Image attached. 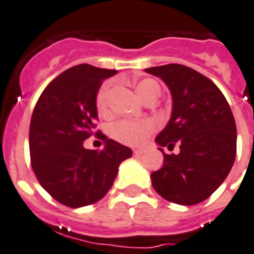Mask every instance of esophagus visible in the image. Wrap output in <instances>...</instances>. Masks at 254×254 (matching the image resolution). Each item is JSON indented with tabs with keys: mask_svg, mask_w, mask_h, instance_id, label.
Listing matches in <instances>:
<instances>
[{
	"mask_svg": "<svg viewBox=\"0 0 254 254\" xmlns=\"http://www.w3.org/2000/svg\"><path fill=\"white\" fill-rule=\"evenodd\" d=\"M133 154L135 156H141L142 154H145V150H142V148H137V150H134Z\"/></svg>",
	"mask_w": 254,
	"mask_h": 254,
	"instance_id": "1",
	"label": "esophagus"
}]
</instances>
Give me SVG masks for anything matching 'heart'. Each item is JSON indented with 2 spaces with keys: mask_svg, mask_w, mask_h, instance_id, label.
Wrapping results in <instances>:
<instances>
[{
  "mask_svg": "<svg viewBox=\"0 0 254 254\" xmlns=\"http://www.w3.org/2000/svg\"><path fill=\"white\" fill-rule=\"evenodd\" d=\"M113 83L111 80L102 84V87L99 88L96 99H95V106L99 115L107 116L109 113V96L112 92ZM137 92L139 98L145 102L152 95L160 94L159 84L152 79H143L137 83ZM156 125L152 120H141V121H131V120H120L115 123L111 127V137L116 141L121 142L124 145L130 146H141L146 142L150 134L155 131Z\"/></svg>",
  "mask_w": 254,
  "mask_h": 254,
  "instance_id": "b5f03b06",
  "label": "heart"
}]
</instances>
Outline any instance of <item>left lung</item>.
<instances>
[{
	"label": "left lung",
	"instance_id": "1",
	"mask_svg": "<svg viewBox=\"0 0 254 254\" xmlns=\"http://www.w3.org/2000/svg\"><path fill=\"white\" fill-rule=\"evenodd\" d=\"M162 78L172 94V116L155 141L162 147L164 164L151 174L158 194L179 205H197L220 187L236 158V124L216 84L191 67L180 64L148 67Z\"/></svg>",
	"mask_w": 254,
	"mask_h": 254
}]
</instances>
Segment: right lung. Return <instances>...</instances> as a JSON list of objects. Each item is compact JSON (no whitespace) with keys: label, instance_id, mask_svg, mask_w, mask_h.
Here are the masks:
<instances>
[{"label":"right lung","instance_id":"1","mask_svg":"<svg viewBox=\"0 0 254 254\" xmlns=\"http://www.w3.org/2000/svg\"><path fill=\"white\" fill-rule=\"evenodd\" d=\"M117 70L80 64L61 73L44 88L30 124L31 166L40 185L69 207L92 205L113 185L121 162L131 150L95 131V99L103 80ZM95 133L103 150H87L84 139Z\"/></svg>","mask_w":254,"mask_h":254}]
</instances>
